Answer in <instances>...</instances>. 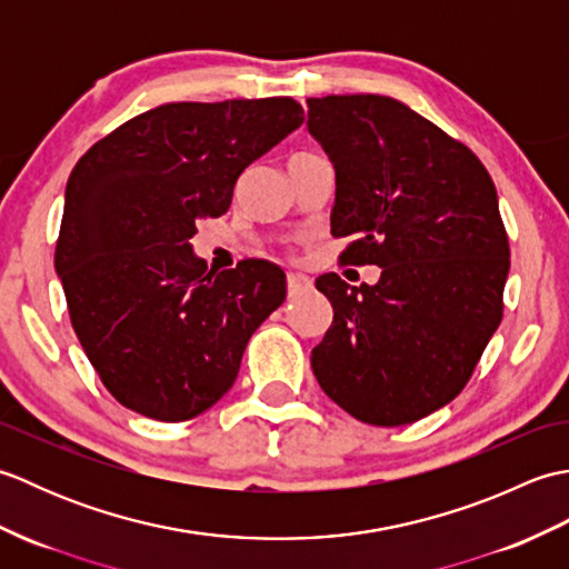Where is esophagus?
<instances>
[{
	"instance_id": "1",
	"label": "esophagus",
	"mask_w": 569,
	"mask_h": 569,
	"mask_svg": "<svg viewBox=\"0 0 569 569\" xmlns=\"http://www.w3.org/2000/svg\"><path fill=\"white\" fill-rule=\"evenodd\" d=\"M286 288H288V298H296V296H300V293L310 291L312 283H310V278H306V276H300V273H288V278H286Z\"/></svg>"
}]
</instances>
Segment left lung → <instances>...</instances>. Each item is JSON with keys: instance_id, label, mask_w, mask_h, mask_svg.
Segmentation results:
<instances>
[{"instance_id": "1", "label": "left lung", "mask_w": 569, "mask_h": 569, "mask_svg": "<svg viewBox=\"0 0 569 569\" xmlns=\"http://www.w3.org/2000/svg\"><path fill=\"white\" fill-rule=\"evenodd\" d=\"M308 131L337 171L332 237H352L340 259L381 269L377 286L316 281L335 318L312 373L361 422H416L465 389L503 318L497 188L462 141L381 94L310 98Z\"/></svg>"}]
</instances>
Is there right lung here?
Instances as JSON below:
<instances>
[{
    "mask_svg": "<svg viewBox=\"0 0 569 569\" xmlns=\"http://www.w3.org/2000/svg\"><path fill=\"white\" fill-rule=\"evenodd\" d=\"M300 124L291 98L171 102L72 168L56 271L84 355L124 408L180 422L232 389L249 337L286 300V273L263 259L212 273L190 237Z\"/></svg>",
    "mask_w": 569,
    "mask_h": 569,
    "instance_id": "right-lung-1",
    "label": "right lung"
}]
</instances>
